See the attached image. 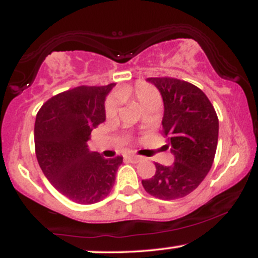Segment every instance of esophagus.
Returning <instances> with one entry per match:
<instances>
[{"mask_svg": "<svg viewBox=\"0 0 258 258\" xmlns=\"http://www.w3.org/2000/svg\"><path fill=\"white\" fill-rule=\"evenodd\" d=\"M126 159L130 160L131 162H138L142 158H141V156H138V155H130V156H126Z\"/></svg>", "mask_w": 258, "mask_h": 258, "instance_id": "34e87169", "label": "esophagus"}]
</instances>
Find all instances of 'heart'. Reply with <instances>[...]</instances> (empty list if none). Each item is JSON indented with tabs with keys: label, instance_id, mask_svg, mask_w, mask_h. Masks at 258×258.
Returning a JSON list of instances; mask_svg holds the SVG:
<instances>
[{
	"label": "heart",
	"instance_id": "b5f03b06",
	"mask_svg": "<svg viewBox=\"0 0 258 258\" xmlns=\"http://www.w3.org/2000/svg\"><path fill=\"white\" fill-rule=\"evenodd\" d=\"M116 97L120 100H135L139 105L142 111H147L149 109L159 108L161 104V97L159 91L153 85L147 84L144 81H137L132 87L121 88L116 91ZM119 112L117 103L115 99L108 98L104 104V114L106 119H115Z\"/></svg>",
	"mask_w": 258,
	"mask_h": 258
}]
</instances>
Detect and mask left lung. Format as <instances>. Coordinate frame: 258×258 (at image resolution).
<instances>
[{
    "instance_id": "8db88e82",
    "label": "left lung",
    "mask_w": 258,
    "mask_h": 258,
    "mask_svg": "<svg viewBox=\"0 0 258 258\" xmlns=\"http://www.w3.org/2000/svg\"><path fill=\"white\" fill-rule=\"evenodd\" d=\"M147 80L162 96V135L167 137L174 162L171 166L155 162V174L142 184L159 199H179L198 188L212 166L218 117L206 94L190 82L167 76Z\"/></svg>"
}]
</instances>
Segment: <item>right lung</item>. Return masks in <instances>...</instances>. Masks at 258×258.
Instances as JSON below:
<instances>
[{
	"label": "right lung",
	"mask_w": 258,
	"mask_h": 258,
	"mask_svg": "<svg viewBox=\"0 0 258 258\" xmlns=\"http://www.w3.org/2000/svg\"><path fill=\"white\" fill-rule=\"evenodd\" d=\"M115 84L79 86L55 94L41 106L35 121V153L55 189L74 203L90 205L108 197L122 156L104 159L86 142L105 121V96Z\"/></svg>",
	"instance_id": "right-lung-1"
}]
</instances>
